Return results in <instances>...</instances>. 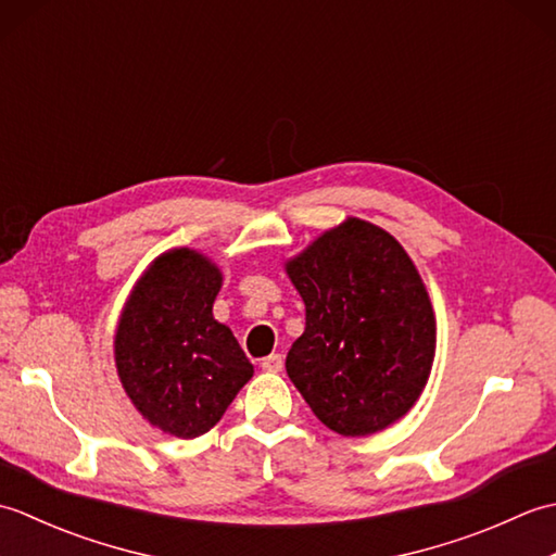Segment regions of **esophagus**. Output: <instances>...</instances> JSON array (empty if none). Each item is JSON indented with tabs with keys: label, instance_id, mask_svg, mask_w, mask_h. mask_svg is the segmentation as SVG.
Here are the masks:
<instances>
[{
	"label": "esophagus",
	"instance_id": "1",
	"mask_svg": "<svg viewBox=\"0 0 556 556\" xmlns=\"http://www.w3.org/2000/svg\"><path fill=\"white\" fill-rule=\"evenodd\" d=\"M263 370H267V372H279L281 368H285V358L279 356V353H269L267 358H263Z\"/></svg>",
	"mask_w": 556,
	"mask_h": 556
}]
</instances>
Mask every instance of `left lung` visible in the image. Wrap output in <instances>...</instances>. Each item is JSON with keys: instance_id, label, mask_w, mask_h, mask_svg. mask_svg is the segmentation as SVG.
<instances>
[{"instance_id": "obj_1", "label": "left lung", "mask_w": 556, "mask_h": 556, "mask_svg": "<svg viewBox=\"0 0 556 556\" xmlns=\"http://www.w3.org/2000/svg\"><path fill=\"white\" fill-rule=\"evenodd\" d=\"M305 303L287 372L329 430L375 434L430 380L437 320L418 267L392 233L346 217L285 263Z\"/></svg>"}]
</instances>
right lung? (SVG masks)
I'll return each instance as SVG.
<instances>
[{
  "instance_id": "obj_1",
  "label": "right lung",
  "mask_w": 556,
  "mask_h": 556,
  "mask_svg": "<svg viewBox=\"0 0 556 556\" xmlns=\"http://www.w3.org/2000/svg\"><path fill=\"white\" fill-rule=\"evenodd\" d=\"M222 269L195 248H169L146 267L114 329L126 396L152 428L193 440L222 420L253 365L212 305Z\"/></svg>"
}]
</instances>
